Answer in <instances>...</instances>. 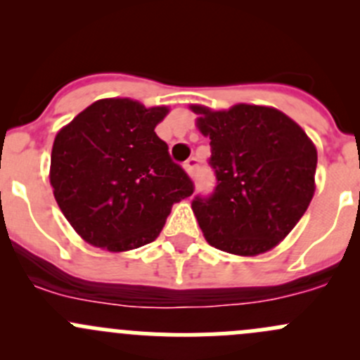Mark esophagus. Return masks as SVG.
<instances>
[{"instance_id":"obj_1","label":"esophagus","mask_w":360,"mask_h":360,"mask_svg":"<svg viewBox=\"0 0 360 360\" xmlns=\"http://www.w3.org/2000/svg\"><path fill=\"white\" fill-rule=\"evenodd\" d=\"M184 169H186V172L190 174L191 177H195L198 172V160L197 158L186 160V163H184Z\"/></svg>"}]
</instances>
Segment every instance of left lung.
I'll list each match as a JSON object with an SVG mask.
<instances>
[{"instance_id":"8db88e82","label":"left lung","mask_w":360,"mask_h":360,"mask_svg":"<svg viewBox=\"0 0 360 360\" xmlns=\"http://www.w3.org/2000/svg\"><path fill=\"white\" fill-rule=\"evenodd\" d=\"M210 139L216 188L191 202L207 242L238 256L274 249L296 226L315 191L317 150L304 130L274 108L228 111L191 106Z\"/></svg>"}]
</instances>
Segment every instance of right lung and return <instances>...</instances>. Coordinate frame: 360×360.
<instances>
[{
	"instance_id": "obj_1",
	"label": "right lung",
	"mask_w": 360,
	"mask_h": 360,
	"mask_svg": "<svg viewBox=\"0 0 360 360\" xmlns=\"http://www.w3.org/2000/svg\"><path fill=\"white\" fill-rule=\"evenodd\" d=\"M167 112L132 99H101L57 134L50 184L85 242L111 252L150 244L174 203L195 191L155 132Z\"/></svg>"
}]
</instances>
